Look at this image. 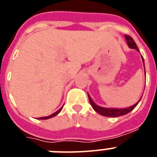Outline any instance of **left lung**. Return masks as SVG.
<instances>
[{"label": "left lung", "instance_id": "8db88e82", "mask_svg": "<svg viewBox=\"0 0 157 157\" xmlns=\"http://www.w3.org/2000/svg\"><path fill=\"white\" fill-rule=\"evenodd\" d=\"M124 37H125V40H126L127 45H128V46H129L130 49H134V50H138V51H139L138 47H137L136 43L134 42V40H133V38L130 37L129 36H127V35L124 36ZM142 59H143V63H144V60L143 56H142ZM144 73H145V76H146L145 67H144ZM88 97H89V100H90V105L92 106L94 110H95L98 114L102 115V116H104V117H121V116H124V115L127 114V113H129V112H130L132 110L134 109V107H136L137 105H138V103L140 102V100H141V98H142V96H141L140 99H139V100L135 103V104L132 105L131 107H125V108H113V107L110 108V107H101V106H98V105L96 104V103L93 101V99L91 98V97L90 96L89 94H88Z\"/></svg>", "mask_w": 157, "mask_h": 157}]
</instances>
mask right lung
<instances>
[{
	"label": "right lung",
	"mask_w": 157,
	"mask_h": 157,
	"mask_svg": "<svg viewBox=\"0 0 157 157\" xmlns=\"http://www.w3.org/2000/svg\"><path fill=\"white\" fill-rule=\"evenodd\" d=\"M63 107H60V108H59V109L58 110V111H57V112H54V113H53V114L50 115V116H48V117H40V118H39V120H46V119H50V118H52V117H55V116H57V115L59 114V112H61V111H62V109H63Z\"/></svg>",
	"instance_id": "obj_1"
}]
</instances>
